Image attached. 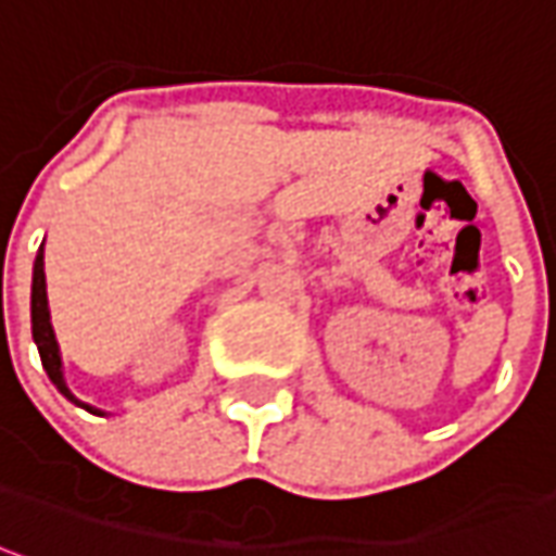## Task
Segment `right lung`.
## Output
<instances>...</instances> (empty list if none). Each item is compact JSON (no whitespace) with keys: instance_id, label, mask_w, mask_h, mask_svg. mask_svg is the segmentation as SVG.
Returning <instances> with one entry per match:
<instances>
[{"instance_id":"obj_1","label":"right lung","mask_w":556,"mask_h":556,"mask_svg":"<svg viewBox=\"0 0 556 556\" xmlns=\"http://www.w3.org/2000/svg\"><path fill=\"white\" fill-rule=\"evenodd\" d=\"M33 342L38 348V357H41V366L45 372L53 381V388L60 390L68 402H75L80 408H87L90 415H109L102 408H96L90 402H80L66 384V375H63V354H60V342L53 336V324H51V308H48V281H45V248H38L36 263H33Z\"/></svg>"}]
</instances>
